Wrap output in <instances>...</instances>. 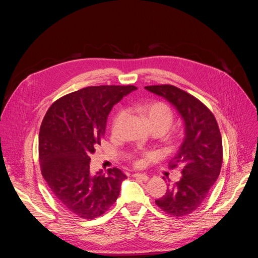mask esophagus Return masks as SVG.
Returning <instances> with one entry per match:
<instances>
[{
  "label": "esophagus",
  "mask_w": 258,
  "mask_h": 258,
  "mask_svg": "<svg viewBox=\"0 0 258 258\" xmlns=\"http://www.w3.org/2000/svg\"><path fill=\"white\" fill-rule=\"evenodd\" d=\"M133 175H134V178H137V179H139L141 181H144V182H146L148 180V175L144 174V173H134Z\"/></svg>",
  "instance_id": "obj_1"
}]
</instances>
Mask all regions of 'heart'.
I'll return each mask as SVG.
<instances>
[{
  "label": "heart",
  "mask_w": 258,
  "mask_h": 258,
  "mask_svg": "<svg viewBox=\"0 0 258 258\" xmlns=\"http://www.w3.org/2000/svg\"><path fill=\"white\" fill-rule=\"evenodd\" d=\"M139 113L143 116L146 124L150 128H157L162 134H164L172 124L173 114L170 108L163 102H148L138 107ZM125 117L124 111H119L112 121L111 130L116 133Z\"/></svg>",
  "instance_id": "1"
}]
</instances>
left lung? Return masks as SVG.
Segmentation results:
<instances>
[{
	"label": "left lung",
	"mask_w": 258,
	"mask_h": 258,
	"mask_svg": "<svg viewBox=\"0 0 258 258\" xmlns=\"http://www.w3.org/2000/svg\"><path fill=\"white\" fill-rule=\"evenodd\" d=\"M145 89L171 103L184 122L183 142L169 162L170 168L182 167V177L156 200L166 213L184 216L202 205L219 178L223 144L218 122L205 104L177 87L161 85Z\"/></svg>",
	"instance_id": "1"
}]
</instances>
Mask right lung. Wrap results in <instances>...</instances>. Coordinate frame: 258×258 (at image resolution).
I'll use <instances>...</instances> for the list:
<instances>
[{
    "instance_id": "add662e5",
    "label": "right lung",
    "mask_w": 258,
    "mask_h": 258,
    "mask_svg": "<svg viewBox=\"0 0 258 258\" xmlns=\"http://www.w3.org/2000/svg\"><path fill=\"white\" fill-rule=\"evenodd\" d=\"M135 90L134 86L88 87L56 100L44 117L38 137L42 174L59 204L79 218L103 214L126 179L116 167L92 174L90 157L104 137L112 107Z\"/></svg>"
}]
</instances>
